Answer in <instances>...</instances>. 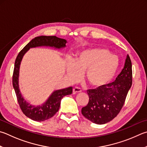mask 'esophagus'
Returning <instances> with one entry per match:
<instances>
[{"instance_id": "34e87169", "label": "esophagus", "mask_w": 147, "mask_h": 147, "mask_svg": "<svg viewBox=\"0 0 147 147\" xmlns=\"http://www.w3.org/2000/svg\"><path fill=\"white\" fill-rule=\"evenodd\" d=\"M81 91H82V90L80 89V88L77 87H74L73 89V94H76V93L80 92Z\"/></svg>"}]
</instances>
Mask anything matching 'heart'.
Returning a JSON list of instances; mask_svg holds the SVG:
<instances>
[{
	"label": "heart",
	"mask_w": 147,
	"mask_h": 147,
	"mask_svg": "<svg viewBox=\"0 0 147 147\" xmlns=\"http://www.w3.org/2000/svg\"><path fill=\"white\" fill-rule=\"evenodd\" d=\"M119 66L118 60L108 49L89 48L77 53L74 61L66 63L65 71L69 80L76 82L85 72V78L90 86L100 88L110 82Z\"/></svg>",
	"instance_id": "1"
}]
</instances>
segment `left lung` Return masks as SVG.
<instances>
[{
	"label": "left lung",
	"instance_id": "obj_1",
	"mask_svg": "<svg viewBox=\"0 0 147 147\" xmlns=\"http://www.w3.org/2000/svg\"><path fill=\"white\" fill-rule=\"evenodd\" d=\"M132 82V62L128 55L124 67L115 81L102 87L87 90L89 100L82 109L83 116L96 124L111 121L123 106Z\"/></svg>",
	"mask_w": 147,
	"mask_h": 147
}]
</instances>
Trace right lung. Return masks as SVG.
Wrapping results in <instances>:
<instances>
[{
	"label": "right lung",
	"mask_w": 147,
	"mask_h": 147,
	"mask_svg": "<svg viewBox=\"0 0 147 147\" xmlns=\"http://www.w3.org/2000/svg\"><path fill=\"white\" fill-rule=\"evenodd\" d=\"M67 40L60 38L56 36H40L32 39L18 53L15 60L14 71L13 75V86L17 96L18 104L21 110L29 118L36 121H44L49 119L57 113L60 109L61 100L63 96L72 94L73 87H69L65 89L55 90L46 101L41 105H32L26 101L21 94L18 85L20 65L22 58L30 48L46 46L61 49L66 46Z\"/></svg>",
	"instance_id": "add662e5"
}]
</instances>
